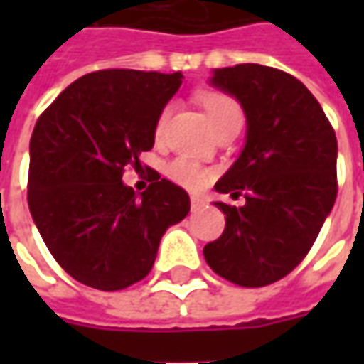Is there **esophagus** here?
Returning a JSON list of instances; mask_svg holds the SVG:
<instances>
[{
    "label": "esophagus",
    "instance_id": "1",
    "mask_svg": "<svg viewBox=\"0 0 364 364\" xmlns=\"http://www.w3.org/2000/svg\"><path fill=\"white\" fill-rule=\"evenodd\" d=\"M191 206H193V210H198V208H203V206H205V198L191 197Z\"/></svg>",
    "mask_w": 364,
    "mask_h": 364
}]
</instances>
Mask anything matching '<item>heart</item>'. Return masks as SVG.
Here are the masks:
<instances>
[{
    "label": "heart",
    "instance_id": "heart-1",
    "mask_svg": "<svg viewBox=\"0 0 364 364\" xmlns=\"http://www.w3.org/2000/svg\"><path fill=\"white\" fill-rule=\"evenodd\" d=\"M197 101L206 111L213 127L216 128V132L230 120L242 119V111H240V105L236 103V99L230 97L228 93H224V91H200V93H197ZM169 117H171V107L169 105L161 107V111L158 112V119H156V124H154V138L156 140H161L166 136ZM166 175L171 181L181 185L185 189L198 191L203 189L205 185H208V181L214 177V171L208 169V167L200 166L198 161L187 158V156H179V158L171 159L167 164Z\"/></svg>",
    "mask_w": 364,
    "mask_h": 364
}]
</instances>
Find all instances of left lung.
<instances>
[{"label": "left lung", "instance_id": "8db88e82", "mask_svg": "<svg viewBox=\"0 0 364 364\" xmlns=\"http://www.w3.org/2000/svg\"><path fill=\"white\" fill-rule=\"evenodd\" d=\"M213 83L242 103L247 140L216 191L245 205L216 203L226 214L205 259L222 279L247 287L281 281L312 250L337 197L336 130L302 82L282 70L237 64Z\"/></svg>", "mask_w": 364, "mask_h": 364}]
</instances>
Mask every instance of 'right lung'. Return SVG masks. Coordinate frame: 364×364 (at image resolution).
I'll use <instances>...</instances> for the list:
<instances>
[{
    "instance_id": "obj_1",
    "label": "right lung",
    "mask_w": 364,
    "mask_h": 364,
    "mask_svg": "<svg viewBox=\"0 0 364 364\" xmlns=\"http://www.w3.org/2000/svg\"><path fill=\"white\" fill-rule=\"evenodd\" d=\"M181 72L99 70L75 80L38 117L31 136L27 200L44 244L70 277L122 290L154 267L159 240L189 214L187 191L159 179L140 197L122 185L154 146L161 107Z\"/></svg>"
}]
</instances>
